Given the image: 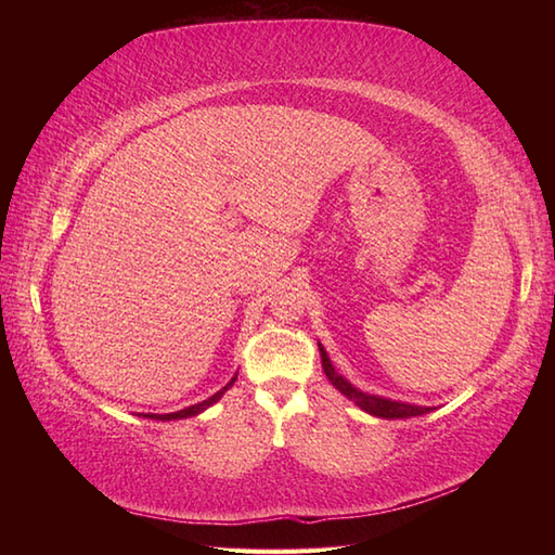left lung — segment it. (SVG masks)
<instances>
[{
  "mask_svg": "<svg viewBox=\"0 0 555 555\" xmlns=\"http://www.w3.org/2000/svg\"><path fill=\"white\" fill-rule=\"evenodd\" d=\"M320 352H322V367H324L326 379L332 382L346 398H350L352 403H356L358 408H362L364 412H370V415L384 417V420H403V417L424 415V412L431 410V408L400 403V400H388V398H382V396H372V393L360 391V388L352 386L348 379H344V376H340V374L334 370V364H332V360H328L326 350H324L322 346H320Z\"/></svg>",
  "mask_w": 555,
  "mask_h": 555,
  "instance_id": "left-lung-1",
  "label": "left lung"
}]
</instances>
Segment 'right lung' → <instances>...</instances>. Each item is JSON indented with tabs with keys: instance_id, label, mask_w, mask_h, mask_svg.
I'll return each instance as SVG.
<instances>
[{
	"instance_id": "add662e5",
	"label": "right lung",
	"mask_w": 555,
	"mask_h": 555,
	"mask_svg": "<svg viewBox=\"0 0 555 555\" xmlns=\"http://www.w3.org/2000/svg\"><path fill=\"white\" fill-rule=\"evenodd\" d=\"M233 382H235V376H233V379L227 384V386H223L221 388V391H217L215 396H211V398H207V400H203V403H197V405H191V408H183V410H179V412H169V415H150V412H147V415H143V417H150V420H162V422H167V420H185V417H193V415H199V412H203V410H207L209 405H215L217 403V400L223 396V393H227L229 391V388L233 386Z\"/></svg>"
}]
</instances>
